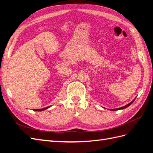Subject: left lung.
Listing matches in <instances>:
<instances>
[{
  "label": "left lung",
  "instance_id": "left-lung-1",
  "mask_svg": "<svg viewBox=\"0 0 153 153\" xmlns=\"http://www.w3.org/2000/svg\"><path fill=\"white\" fill-rule=\"evenodd\" d=\"M135 98L131 102H130L129 103H128V105H125V106H122V107H121V108H115V109H110V110H112V111H115V110H121V109H124V108H127L128 106H129V105H131L133 102H134V101H135Z\"/></svg>",
  "mask_w": 153,
  "mask_h": 153
}]
</instances>
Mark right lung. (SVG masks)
Returning a JSON list of instances; mask_svg holds the SVG:
<instances>
[{"label":"right lung","mask_w":153,"mask_h":153,"mask_svg":"<svg viewBox=\"0 0 153 153\" xmlns=\"http://www.w3.org/2000/svg\"><path fill=\"white\" fill-rule=\"evenodd\" d=\"M51 106H47V107H45V108H41V109H33L34 111H38V112H41V111H43L46 109H47L48 108H50Z\"/></svg>","instance_id":"1"}]
</instances>
